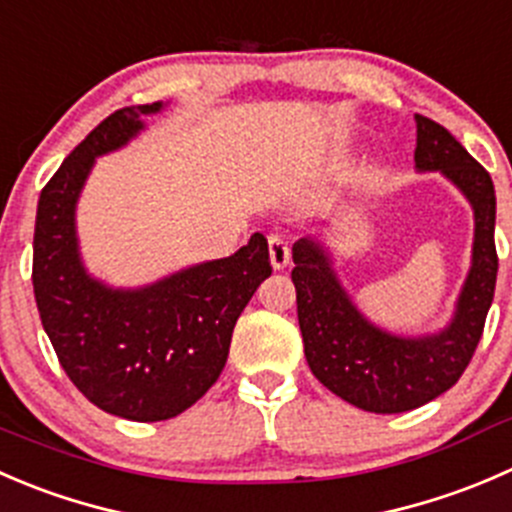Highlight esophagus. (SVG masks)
Returning a JSON list of instances; mask_svg holds the SVG:
<instances>
[{"instance_id":"esophagus-1","label":"esophagus","mask_w":512,"mask_h":512,"mask_svg":"<svg viewBox=\"0 0 512 512\" xmlns=\"http://www.w3.org/2000/svg\"><path fill=\"white\" fill-rule=\"evenodd\" d=\"M268 254H271V266L276 268V271H283V268L288 266V258H291L288 241L278 234L268 236Z\"/></svg>"}]
</instances>
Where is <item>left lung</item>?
<instances>
[{"label":"left lung","instance_id":"8db88e82","mask_svg":"<svg viewBox=\"0 0 512 512\" xmlns=\"http://www.w3.org/2000/svg\"><path fill=\"white\" fill-rule=\"evenodd\" d=\"M413 159L421 171H443L475 211L473 266L443 333L398 338L371 326L346 296L321 246L308 239L293 244L291 281L308 366L328 391L371 413L413 411L458 383L483 336L498 276L495 189L488 171L445 126L421 114Z\"/></svg>","mask_w":512,"mask_h":512}]
</instances>
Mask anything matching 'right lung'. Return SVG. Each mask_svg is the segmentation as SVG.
<instances>
[{"label": "right lung", "instance_id": "obj_1", "mask_svg": "<svg viewBox=\"0 0 512 512\" xmlns=\"http://www.w3.org/2000/svg\"><path fill=\"white\" fill-rule=\"evenodd\" d=\"M161 104L106 116L42 189L34 224L32 283L39 318L69 381L111 416L169 421L221 376L231 333L258 283L271 276L268 241L186 268L141 291H111L84 273L74 206L94 156L119 149Z\"/></svg>", "mask_w": 512, "mask_h": 512}]
</instances>
